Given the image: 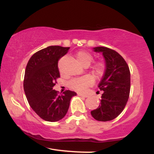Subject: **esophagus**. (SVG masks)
I'll return each instance as SVG.
<instances>
[{
    "label": "esophagus",
    "mask_w": 154,
    "mask_h": 154,
    "mask_svg": "<svg viewBox=\"0 0 154 154\" xmlns=\"http://www.w3.org/2000/svg\"><path fill=\"white\" fill-rule=\"evenodd\" d=\"M78 95L81 97H84V98H87L88 97V95L86 94H83V93H78Z\"/></svg>",
    "instance_id": "obj_1"
}]
</instances>
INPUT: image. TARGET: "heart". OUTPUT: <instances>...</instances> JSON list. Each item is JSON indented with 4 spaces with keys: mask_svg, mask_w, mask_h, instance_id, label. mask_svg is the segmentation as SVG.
Here are the masks:
<instances>
[{
    "mask_svg": "<svg viewBox=\"0 0 154 154\" xmlns=\"http://www.w3.org/2000/svg\"><path fill=\"white\" fill-rule=\"evenodd\" d=\"M78 62L83 66H88L93 61V56L88 51H81L76 54ZM104 71V66L102 63H97L93 68V73L96 77L102 75ZM93 79L91 76H83L82 77L72 79L69 82V86L77 91H84L88 86L93 84Z\"/></svg>",
    "mask_w": 154,
    "mask_h": 154,
    "instance_id": "heart-1",
    "label": "heart"
}]
</instances>
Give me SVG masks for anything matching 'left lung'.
<instances>
[{
  "instance_id": "obj_1",
  "label": "left lung",
  "mask_w": 154,
  "mask_h": 154,
  "mask_svg": "<svg viewBox=\"0 0 154 154\" xmlns=\"http://www.w3.org/2000/svg\"><path fill=\"white\" fill-rule=\"evenodd\" d=\"M102 53L106 69L98 88L103 91L99 106L91 111L95 119L107 122L117 117L125 109L130 91V72L128 63L115 51L106 47L93 48Z\"/></svg>"
}]
</instances>
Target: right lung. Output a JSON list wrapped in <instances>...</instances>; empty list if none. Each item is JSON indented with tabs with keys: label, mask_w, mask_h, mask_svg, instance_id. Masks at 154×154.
<instances>
[{
	"label": "right lung",
	"mask_w": 154,
	"mask_h": 154,
	"mask_svg": "<svg viewBox=\"0 0 154 154\" xmlns=\"http://www.w3.org/2000/svg\"><path fill=\"white\" fill-rule=\"evenodd\" d=\"M69 48L51 45L32 56L26 64L24 90L26 99L33 111L48 122L63 119L68 111L70 100L77 95L66 91L61 95L53 90L56 79L60 77L59 60L68 52Z\"/></svg>",
	"instance_id": "obj_1"
}]
</instances>
